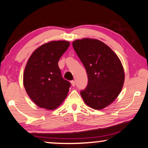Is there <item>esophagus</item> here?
I'll return each instance as SVG.
<instances>
[{
    "label": "esophagus",
    "instance_id": "34e87169",
    "mask_svg": "<svg viewBox=\"0 0 148 148\" xmlns=\"http://www.w3.org/2000/svg\"><path fill=\"white\" fill-rule=\"evenodd\" d=\"M71 85L73 86H75V81H71Z\"/></svg>",
    "mask_w": 148,
    "mask_h": 148
}]
</instances>
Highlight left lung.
<instances>
[{
  "mask_svg": "<svg viewBox=\"0 0 148 148\" xmlns=\"http://www.w3.org/2000/svg\"><path fill=\"white\" fill-rule=\"evenodd\" d=\"M73 47L85 67L88 85L81 95L87 106L102 110L114 101L125 81L123 65L117 54L101 41L83 38L73 42Z\"/></svg>",
  "mask_w": 148,
  "mask_h": 148,
  "instance_id": "left-lung-1",
  "label": "left lung"
}]
</instances>
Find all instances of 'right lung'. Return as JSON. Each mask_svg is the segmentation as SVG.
I'll return each mask as SVG.
<instances>
[{
	"label": "right lung",
	"instance_id": "obj_1",
	"mask_svg": "<svg viewBox=\"0 0 148 148\" xmlns=\"http://www.w3.org/2000/svg\"><path fill=\"white\" fill-rule=\"evenodd\" d=\"M69 45L65 40L50 41L37 48L29 58L23 85L38 107L54 110L67 96L71 83L62 77L58 61Z\"/></svg>",
	"mask_w": 148,
	"mask_h": 148
}]
</instances>
